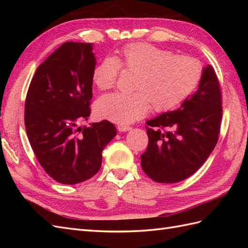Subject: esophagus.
<instances>
[{"mask_svg":"<svg viewBox=\"0 0 248 248\" xmlns=\"http://www.w3.org/2000/svg\"><path fill=\"white\" fill-rule=\"evenodd\" d=\"M119 132H127V131L131 130V127L130 125H125V124H119L117 127Z\"/></svg>","mask_w":248,"mask_h":248,"instance_id":"1","label":"esophagus"}]
</instances>
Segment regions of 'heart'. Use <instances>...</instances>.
<instances>
[{"label":"heart","mask_w":248,"mask_h":248,"mask_svg":"<svg viewBox=\"0 0 248 248\" xmlns=\"http://www.w3.org/2000/svg\"><path fill=\"white\" fill-rule=\"evenodd\" d=\"M121 68L135 71L132 93L105 94L96 103L98 117L128 124L139 120L151 108L164 113L177 108L195 92L202 78V65L187 55L146 43L129 44L118 56H108L93 70V82L105 91L115 86Z\"/></svg>","instance_id":"obj_1"}]
</instances>
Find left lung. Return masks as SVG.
<instances>
[{"mask_svg": "<svg viewBox=\"0 0 248 248\" xmlns=\"http://www.w3.org/2000/svg\"><path fill=\"white\" fill-rule=\"evenodd\" d=\"M222 92L211 65L202 71L197 92L172 112L147 121L148 147L141 168L160 183L182 181L197 171L218 140Z\"/></svg>", "mask_w": 248, "mask_h": 248, "instance_id": "obj_1", "label": "left lung"}]
</instances>
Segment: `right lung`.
<instances>
[{
    "mask_svg": "<svg viewBox=\"0 0 248 248\" xmlns=\"http://www.w3.org/2000/svg\"><path fill=\"white\" fill-rule=\"evenodd\" d=\"M92 51V44H62L37 68L26 93L24 124L31 149L45 171L62 184L96 175L102 151L117 132L108 120L78 125L91 115Z\"/></svg>",
    "mask_w": 248,
    "mask_h": 248,
    "instance_id": "right-lung-1",
    "label": "right lung"
}]
</instances>
